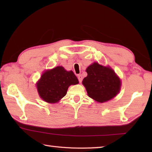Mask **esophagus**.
Here are the masks:
<instances>
[{"label":"esophagus","mask_w":152,"mask_h":152,"mask_svg":"<svg viewBox=\"0 0 152 152\" xmlns=\"http://www.w3.org/2000/svg\"><path fill=\"white\" fill-rule=\"evenodd\" d=\"M78 80H79V82L82 83L83 78H82V76L81 75V74H79V75H78Z\"/></svg>","instance_id":"1"}]
</instances>
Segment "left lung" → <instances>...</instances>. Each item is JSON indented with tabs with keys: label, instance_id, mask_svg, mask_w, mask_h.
<instances>
[{
	"label": "left lung",
	"instance_id": "obj_1",
	"mask_svg": "<svg viewBox=\"0 0 152 152\" xmlns=\"http://www.w3.org/2000/svg\"><path fill=\"white\" fill-rule=\"evenodd\" d=\"M86 72L88 76L83 78L82 83L89 97L99 102H104L119 93L121 81L110 68L94 63L88 67Z\"/></svg>",
	"mask_w": 152,
	"mask_h": 152
}]
</instances>
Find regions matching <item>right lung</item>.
Instances as JSON below:
<instances>
[{
  "label": "right lung",
  "mask_w": 152,
  "mask_h": 152,
  "mask_svg": "<svg viewBox=\"0 0 152 152\" xmlns=\"http://www.w3.org/2000/svg\"><path fill=\"white\" fill-rule=\"evenodd\" d=\"M78 82L72 71L57 66L44 72L37 86L39 95L44 101L56 103L66 95L70 85H76Z\"/></svg>",
  "instance_id": "add662e5"
}]
</instances>
